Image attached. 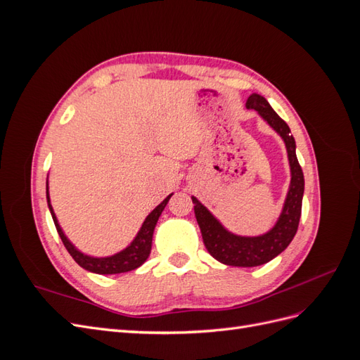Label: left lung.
<instances>
[{"mask_svg":"<svg viewBox=\"0 0 360 360\" xmlns=\"http://www.w3.org/2000/svg\"><path fill=\"white\" fill-rule=\"evenodd\" d=\"M248 110H255L270 127L276 130L284 139L290 169L291 183L284 202V209L276 221L275 226L263 236L243 237L230 233L222 224L205 209V207L192 197L195 217L200 225L204 245L209 254L226 266L237 267H255L269 263L278 257L291 243L297 233V226L302 214V198L304 191L303 172L296 156V141H294L288 124L282 120L263 96L252 93L246 101Z\"/></svg>","mask_w":360,"mask_h":360,"instance_id":"8db88e82","label":"left lung"}]
</instances>
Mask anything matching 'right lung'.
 I'll return each instance as SVG.
<instances>
[{"mask_svg": "<svg viewBox=\"0 0 360 360\" xmlns=\"http://www.w3.org/2000/svg\"><path fill=\"white\" fill-rule=\"evenodd\" d=\"M172 195V193H171ZM171 195L163 200L156 209L151 212L141 226V230L138 231L136 237L134 238V242L130 243L126 249H123L122 252H118L115 255L111 257H103V258H96V257H90L82 254L81 250L76 249L69 238L64 236L61 226L57 221V216L52 210L51 205V200H49V191H48V184H46V198H48V207L49 212L52 214L53 224H56L57 231L61 237L63 245L66 246V249L69 250V254L72 255V258L78 263L82 269L93 271V274H99V275H114V274H124V271H130L138 269L141 264H144V261L148 258L150 250H151V240H153V231L155 226L158 224V219L160 213L165 209V205L168 204Z\"/></svg>", "mask_w": 360, "mask_h": 360, "instance_id": "obj_1", "label": "right lung"}]
</instances>
